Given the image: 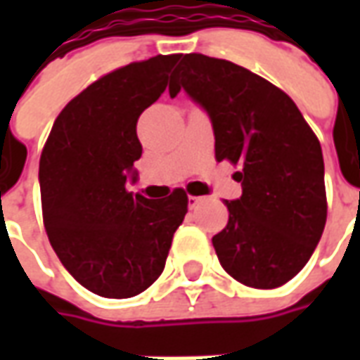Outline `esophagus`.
<instances>
[{
	"label": "esophagus",
	"instance_id": "34e87169",
	"mask_svg": "<svg viewBox=\"0 0 360 360\" xmlns=\"http://www.w3.org/2000/svg\"><path fill=\"white\" fill-rule=\"evenodd\" d=\"M200 200H202L200 196H188V208H195L196 204L200 202Z\"/></svg>",
	"mask_w": 360,
	"mask_h": 360
}]
</instances>
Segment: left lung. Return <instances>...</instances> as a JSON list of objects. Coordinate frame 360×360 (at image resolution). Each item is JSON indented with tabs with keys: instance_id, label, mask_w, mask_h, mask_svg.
Returning a JSON list of instances; mask_svg holds the SVG:
<instances>
[{
	"instance_id": "1",
	"label": "left lung",
	"mask_w": 360,
	"mask_h": 360,
	"mask_svg": "<svg viewBox=\"0 0 360 360\" xmlns=\"http://www.w3.org/2000/svg\"><path fill=\"white\" fill-rule=\"evenodd\" d=\"M185 90L212 121L216 160L241 169L243 195L226 200L229 221L212 237L221 268L257 289H274L309 262L326 226L324 158L289 96L226 59L188 53L169 96Z\"/></svg>"
}]
</instances>
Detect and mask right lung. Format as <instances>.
<instances>
[{"mask_svg": "<svg viewBox=\"0 0 360 360\" xmlns=\"http://www.w3.org/2000/svg\"><path fill=\"white\" fill-rule=\"evenodd\" d=\"M156 56L105 75L67 103L40 158L44 226L56 255L82 287L108 299L148 289L164 271L188 198L127 191L142 146L136 121L167 86L179 61Z\"/></svg>", "mask_w": 360, "mask_h": 360, "instance_id": "1", "label": "right lung"}]
</instances>
